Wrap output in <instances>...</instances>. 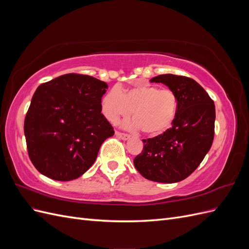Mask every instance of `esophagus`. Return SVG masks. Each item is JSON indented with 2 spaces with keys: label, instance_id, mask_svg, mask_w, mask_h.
<instances>
[{
  "label": "esophagus",
  "instance_id": "1",
  "mask_svg": "<svg viewBox=\"0 0 249 249\" xmlns=\"http://www.w3.org/2000/svg\"><path fill=\"white\" fill-rule=\"evenodd\" d=\"M115 135L118 138L123 139V140H127L130 138V135H127L125 133H122V132H115Z\"/></svg>",
  "mask_w": 249,
  "mask_h": 249
}]
</instances>
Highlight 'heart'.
<instances>
[{"mask_svg":"<svg viewBox=\"0 0 249 249\" xmlns=\"http://www.w3.org/2000/svg\"><path fill=\"white\" fill-rule=\"evenodd\" d=\"M178 97L170 89L153 85H137L124 91L113 88L102 100V111L110 123L131 114L134 126L142 133L156 136L167 131L178 113Z\"/></svg>","mask_w":249,"mask_h":249,"instance_id":"1","label":"heart"}]
</instances>
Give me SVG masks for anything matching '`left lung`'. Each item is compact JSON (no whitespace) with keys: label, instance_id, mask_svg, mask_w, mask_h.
I'll list each match as a JSON object with an SVG mask.
<instances>
[{"label":"left lung","instance_id":"left-lung-1","mask_svg":"<svg viewBox=\"0 0 249 249\" xmlns=\"http://www.w3.org/2000/svg\"><path fill=\"white\" fill-rule=\"evenodd\" d=\"M162 83L178 97V113L172 126L154 138L143 139L134 165L142 177L159 183H177L198 167L212 146L215 105L196 81L177 74H160Z\"/></svg>","mask_w":249,"mask_h":249}]
</instances>
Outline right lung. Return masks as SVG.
<instances>
[{
	"label": "right lung",
	"mask_w": 249,
	"mask_h": 249,
	"mask_svg": "<svg viewBox=\"0 0 249 249\" xmlns=\"http://www.w3.org/2000/svg\"><path fill=\"white\" fill-rule=\"evenodd\" d=\"M106 83L66 73L36 89L25 118L30 160L41 175L71 180L94 163L102 143L114 135L102 114Z\"/></svg>",
	"instance_id": "1"
}]
</instances>
